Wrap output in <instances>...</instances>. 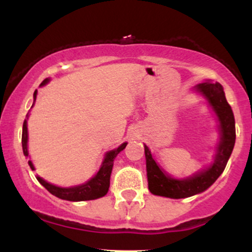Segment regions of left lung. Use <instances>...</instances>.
<instances>
[{"label":"left lung","instance_id":"1","mask_svg":"<svg viewBox=\"0 0 252 252\" xmlns=\"http://www.w3.org/2000/svg\"><path fill=\"white\" fill-rule=\"evenodd\" d=\"M196 90L200 91L209 100L220 122L221 138L218 147L215 163L205 172L196 174L185 180H176L166 175L153 158L148 147L144 146V154L147 160V176H148L149 190L155 195L167 196V198L181 199L192 196L204 192L224 172L226 163L232 153L236 142L235 116L232 109L225 98L224 89L219 83H201L196 85Z\"/></svg>","mask_w":252,"mask_h":252}]
</instances>
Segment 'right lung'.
Segmentation results:
<instances>
[{
    "label": "right lung",
    "mask_w": 252,
    "mask_h": 252,
    "mask_svg": "<svg viewBox=\"0 0 252 252\" xmlns=\"http://www.w3.org/2000/svg\"><path fill=\"white\" fill-rule=\"evenodd\" d=\"M46 83H48V79H45L41 83V85H45ZM36 98V91L34 92V100ZM27 140H28V134H27V122H24V126H22V149H24V154L26 158L28 156V150H27ZM126 147V143H123L122 146L118 147L117 149L111 150L106 154L105 158H104V162L100 167L99 172L94 175V178H92L91 180L86 182V184L80 185V186L71 187V189H63V187L54 186V185L48 184L45 180H42L40 176H36L37 181L45 187L51 194L58 196L59 199L63 200H68V201H84V200H94V199L102 198L108 193L109 186H110V175H111L112 166H114V160L116 158L118 153L121 150H123ZM30 163L32 170H34L33 163Z\"/></svg>",
    "instance_id": "add662e5"
}]
</instances>
